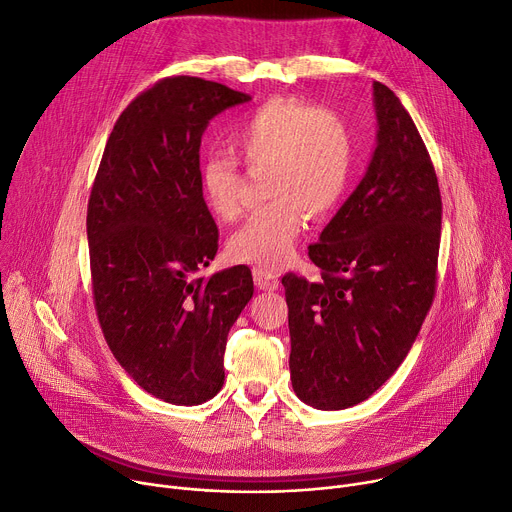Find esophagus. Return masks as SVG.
<instances>
[{"instance_id": "1", "label": "esophagus", "mask_w": 512, "mask_h": 512, "mask_svg": "<svg viewBox=\"0 0 512 512\" xmlns=\"http://www.w3.org/2000/svg\"><path fill=\"white\" fill-rule=\"evenodd\" d=\"M252 274H254V283L258 289H262V291H277L279 289L277 272L266 270V268H254Z\"/></svg>"}]
</instances>
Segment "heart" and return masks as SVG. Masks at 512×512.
<instances>
[{"label":"heart","mask_w":512,"mask_h":512,"mask_svg":"<svg viewBox=\"0 0 512 512\" xmlns=\"http://www.w3.org/2000/svg\"><path fill=\"white\" fill-rule=\"evenodd\" d=\"M229 147L250 168H266V207L231 235L235 262L277 270L287 264L311 219L330 217L350 186L355 143L332 110L299 98H270L231 129ZM199 184L211 215L231 223L242 215V170L229 153L211 151L199 166Z\"/></svg>","instance_id":"obj_1"}]
</instances>
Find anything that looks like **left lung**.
Here are the masks:
<instances>
[{
  "mask_svg": "<svg viewBox=\"0 0 512 512\" xmlns=\"http://www.w3.org/2000/svg\"><path fill=\"white\" fill-rule=\"evenodd\" d=\"M369 170L309 246L322 281L285 274L291 383L318 410L361 404L410 352L437 291L441 190L400 98L373 84Z\"/></svg>",
  "mask_w": 512,
  "mask_h": 512,
  "instance_id": "left-lung-1",
  "label": "left lung"
}]
</instances>
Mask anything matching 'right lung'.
I'll return each instance as SVG.
<instances>
[{"mask_svg":"<svg viewBox=\"0 0 512 512\" xmlns=\"http://www.w3.org/2000/svg\"><path fill=\"white\" fill-rule=\"evenodd\" d=\"M248 100L203 77L155 82L114 123L90 192L102 334L139 387L176 406L217 396L229 328L254 295L248 266L194 277L219 248L199 184L201 137L213 116Z\"/></svg>","mask_w":512,"mask_h":512,"instance_id":"add662e5","label":"right lung"}]
</instances>
